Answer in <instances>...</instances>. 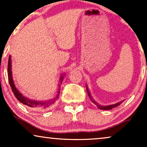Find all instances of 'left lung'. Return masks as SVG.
Segmentation results:
<instances>
[{
    "instance_id": "obj_1",
    "label": "left lung",
    "mask_w": 147,
    "mask_h": 147,
    "mask_svg": "<svg viewBox=\"0 0 147 147\" xmlns=\"http://www.w3.org/2000/svg\"><path fill=\"white\" fill-rule=\"evenodd\" d=\"M86 90H87V93L88 94V96H89L90 99L91 101L93 102L94 104H95L96 106H97V107L99 108L100 110H112V108H114L116 107H117L119 105H120L122 103V102H124V100H122V101H120L119 102H117V103L116 104H110V105H107V106H105V105H101V104H99L97 102H96L95 100H94V98L92 97L91 96V94H90V92L89 91V89H88V86L86 85Z\"/></svg>"
}]
</instances>
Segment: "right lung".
<instances>
[{"label": "right lung", "mask_w": 147, "mask_h": 147, "mask_svg": "<svg viewBox=\"0 0 147 147\" xmlns=\"http://www.w3.org/2000/svg\"><path fill=\"white\" fill-rule=\"evenodd\" d=\"M12 60H11V56L10 55L9 57V61H8V76H9V84L11 86L12 91H13L14 95L17 99L19 100L20 102H21L22 104L27 105L29 107L36 108V109L39 110H47L49 108L50 106L55 103L56 100L59 98V93H60V85L62 84V81H63L64 75H61V77L59 78V84L58 87L59 89L57 90V93L56 94V96L52 99H49L47 100H43V101H39V100H31L29 99L26 97V96H23L21 92H20L17 88H16L15 84L14 83V80L13 78V73H12Z\"/></svg>", "instance_id": "right-lung-1"}]
</instances>
